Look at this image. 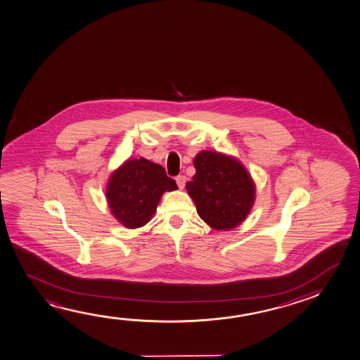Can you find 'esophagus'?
I'll return each instance as SVG.
<instances>
[{"instance_id":"obj_1","label":"esophagus","mask_w":360,"mask_h":360,"mask_svg":"<svg viewBox=\"0 0 360 360\" xmlns=\"http://www.w3.org/2000/svg\"><path fill=\"white\" fill-rule=\"evenodd\" d=\"M176 182H177L178 187L183 189L184 188V186H186V177H184V176H178V177L176 178Z\"/></svg>"}]
</instances>
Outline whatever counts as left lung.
<instances>
[{
	"label": "left lung",
	"instance_id": "1",
	"mask_svg": "<svg viewBox=\"0 0 360 360\" xmlns=\"http://www.w3.org/2000/svg\"><path fill=\"white\" fill-rule=\"evenodd\" d=\"M195 174L186 184L200 217L214 230H231L246 218L255 200V184L245 167L216 152H200Z\"/></svg>",
	"mask_w": 360,
	"mask_h": 360
}]
</instances>
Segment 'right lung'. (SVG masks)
Returning a JSON list of instances; mask_svg holds the SVG:
<instances>
[{
    "label": "right lung",
    "instance_id": "add662e5",
    "mask_svg": "<svg viewBox=\"0 0 360 360\" xmlns=\"http://www.w3.org/2000/svg\"><path fill=\"white\" fill-rule=\"evenodd\" d=\"M165 169L150 160L139 158L125 162L112 173L106 198L112 214L128 229H138L149 222L165 191L177 189Z\"/></svg>",
    "mask_w": 360,
    "mask_h": 360
}]
</instances>
